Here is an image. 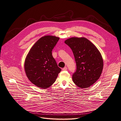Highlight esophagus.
I'll return each mask as SVG.
<instances>
[{"instance_id":"34e87169","label":"esophagus","mask_w":121,"mask_h":121,"mask_svg":"<svg viewBox=\"0 0 121 121\" xmlns=\"http://www.w3.org/2000/svg\"><path fill=\"white\" fill-rule=\"evenodd\" d=\"M67 68L66 67H64V68L62 69V70H63V71H66V70H67Z\"/></svg>"}]
</instances>
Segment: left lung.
I'll return each mask as SVG.
<instances>
[{"instance_id":"8db88e82","label":"left lung","mask_w":121,"mask_h":121,"mask_svg":"<svg viewBox=\"0 0 121 121\" xmlns=\"http://www.w3.org/2000/svg\"><path fill=\"white\" fill-rule=\"evenodd\" d=\"M73 51L77 65L73 74L74 83L81 88H88L100 77L104 63L102 55L88 39L72 37L65 41Z\"/></svg>"}]
</instances>
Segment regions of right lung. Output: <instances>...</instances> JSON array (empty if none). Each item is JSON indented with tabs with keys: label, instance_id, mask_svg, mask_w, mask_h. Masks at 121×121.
Masks as SVG:
<instances>
[{
	"label": "right lung",
	"instance_id": "add662e5",
	"mask_svg": "<svg viewBox=\"0 0 121 121\" xmlns=\"http://www.w3.org/2000/svg\"><path fill=\"white\" fill-rule=\"evenodd\" d=\"M60 38L45 35L40 38L28 53L24 69L29 80L35 86L47 88L55 82L61 69L53 57L52 50Z\"/></svg>",
	"mask_w": 121,
	"mask_h": 121
}]
</instances>
